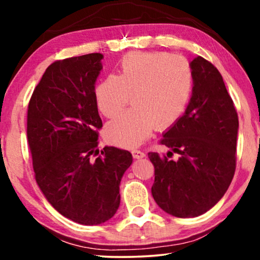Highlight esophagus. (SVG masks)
Listing matches in <instances>:
<instances>
[{"instance_id": "esophagus-1", "label": "esophagus", "mask_w": 260, "mask_h": 260, "mask_svg": "<svg viewBox=\"0 0 260 260\" xmlns=\"http://www.w3.org/2000/svg\"><path fill=\"white\" fill-rule=\"evenodd\" d=\"M131 154H133L134 158H143L145 156L144 152L141 151V150H133V151H131Z\"/></svg>"}]
</instances>
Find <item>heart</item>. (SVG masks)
Masks as SVG:
<instances>
[{"label":"heart","mask_w":260,"mask_h":260,"mask_svg":"<svg viewBox=\"0 0 260 260\" xmlns=\"http://www.w3.org/2000/svg\"><path fill=\"white\" fill-rule=\"evenodd\" d=\"M194 76L189 62L167 52H134L124 56L117 76L103 79L94 90L97 108L106 118L118 115L131 97L134 109L106 125L109 142L136 147L156 126L166 130L183 116L193 93Z\"/></svg>","instance_id":"1"}]
</instances>
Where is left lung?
<instances>
[{
	"instance_id": "8db88e82",
	"label": "left lung",
	"mask_w": 260,
	"mask_h": 260,
	"mask_svg": "<svg viewBox=\"0 0 260 260\" xmlns=\"http://www.w3.org/2000/svg\"><path fill=\"white\" fill-rule=\"evenodd\" d=\"M194 86L179 122L163 134L167 155L149 152L155 168L151 194L166 213L194 218L209 211L229 189L236 172L239 120L221 74L198 56L190 62ZM173 152L179 158H171Z\"/></svg>"
}]
</instances>
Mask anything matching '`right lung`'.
Segmentation results:
<instances>
[{"label": "right lung", "instance_id": "obj_1", "mask_svg": "<svg viewBox=\"0 0 260 260\" xmlns=\"http://www.w3.org/2000/svg\"><path fill=\"white\" fill-rule=\"evenodd\" d=\"M103 54L58 60L46 70L28 104L27 140L35 180L47 201L67 219L99 225L119 207L120 180L133 163L127 150L105 147L94 84Z\"/></svg>", "mask_w": 260, "mask_h": 260}]
</instances>
